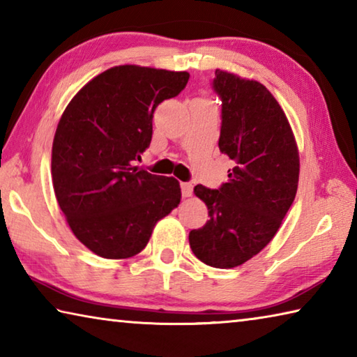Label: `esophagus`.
Wrapping results in <instances>:
<instances>
[{
  "instance_id": "obj_1",
  "label": "esophagus",
  "mask_w": 357,
  "mask_h": 357,
  "mask_svg": "<svg viewBox=\"0 0 357 357\" xmlns=\"http://www.w3.org/2000/svg\"><path fill=\"white\" fill-rule=\"evenodd\" d=\"M181 190H183V197H190L193 192V185L190 183H181Z\"/></svg>"
}]
</instances>
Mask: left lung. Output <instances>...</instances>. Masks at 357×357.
Masks as SVG:
<instances>
[{"label":"left lung","mask_w":357,"mask_h":357,"mask_svg":"<svg viewBox=\"0 0 357 357\" xmlns=\"http://www.w3.org/2000/svg\"><path fill=\"white\" fill-rule=\"evenodd\" d=\"M213 89L222 100L219 149L234 167L219 189H193L209 220L189 243L200 261L227 269L274 238L298 190L299 154L285 113L261 83L217 69Z\"/></svg>","instance_id":"obj_1"}]
</instances>
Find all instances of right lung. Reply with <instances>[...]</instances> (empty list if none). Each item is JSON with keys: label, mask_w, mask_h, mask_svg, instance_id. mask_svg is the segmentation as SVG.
Listing matches in <instances>:
<instances>
[{"label": "right lung", "mask_w": 357, "mask_h": 357, "mask_svg": "<svg viewBox=\"0 0 357 357\" xmlns=\"http://www.w3.org/2000/svg\"><path fill=\"white\" fill-rule=\"evenodd\" d=\"M187 72L116 66L75 94L52 148V179L72 233L96 255L119 259L146 247L181 202L174 178L134 165L149 148L160 102L176 98Z\"/></svg>", "instance_id": "1"}]
</instances>
